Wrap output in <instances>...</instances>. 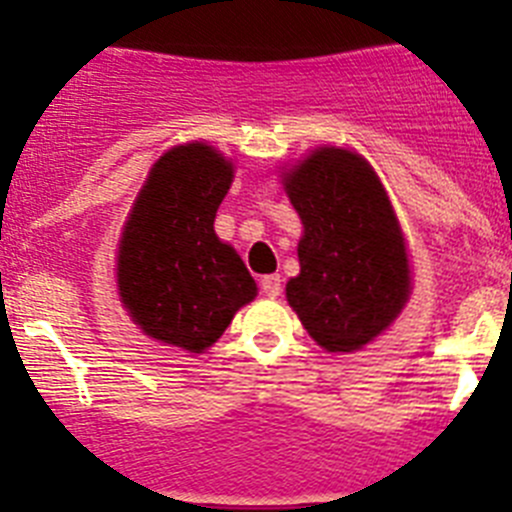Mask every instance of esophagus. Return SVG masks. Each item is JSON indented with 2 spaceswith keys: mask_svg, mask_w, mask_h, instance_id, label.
Here are the masks:
<instances>
[{
  "mask_svg": "<svg viewBox=\"0 0 512 512\" xmlns=\"http://www.w3.org/2000/svg\"><path fill=\"white\" fill-rule=\"evenodd\" d=\"M261 292L266 297H279V292H282V279H279V274H269V277L261 279Z\"/></svg>",
  "mask_w": 512,
  "mask_h": 512,
  "instance_id": "obj_1",
  "label": "esophagus"
}]
</instances>
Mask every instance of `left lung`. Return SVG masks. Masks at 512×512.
I'll return each instance as SVG.
<instances>
[{
    "label": "left lung",
    "mask_w": 512,
    "mask_h": 512,
    "mask_svg": "<svg viewBox=\"0 0 512 512\" xmlns=\"http://www.w3.org/2000/svg\"><path fill=\"white\" fill-rule=\"evenodd\" d=\"M284 189L305 225L289 305L320 346L356 351L410 295L405 238L387 192L372 166L343 148H318L284 176Z\"/></svg>",
    "instance_id": "left-lung-1"
}]
</instances>
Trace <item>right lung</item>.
<instances>
[{
  "label": "right lung",
  "mask_w": 512,
  "mask_h": 512,
  "mask_svg": "<svg viewBox=\"0 0 512 512\" xmlns=\"http://www.w3.org/2000/svg\"><path fill=\"white\" fill-rule=\"evenodd\" d=\"M233 166L205 143L158 158L125 223L117 256L122 305L143 333L200 354L256 297L241 256L215 235Z\"/></svg>",
  "instance_id": "1"
}]
</instances>
